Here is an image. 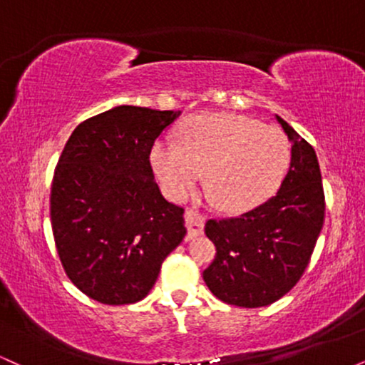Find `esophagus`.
Returning <instances> with one entry per match:
<instances>
[{"mask_svg": "<svg viewBox=\"0 0 365 365\" xmlns=\"http://www.w3.org/2000/svg\"><path fill=\"white\" fill-rule=\"evenodd\" d=\"M204 223H206V217L200 215V212L192 211V209H188V211L185 212V225L188 230V237L202 235Z\"/></svg>", "mask_w": 365, "mask_h": 365, "instance_id": "esophagus-1", "label": "esophagus"}]
</instances>
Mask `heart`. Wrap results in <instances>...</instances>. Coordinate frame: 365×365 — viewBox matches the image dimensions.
<instances>
[{"label": "heart", "instance_id": "obj_1", "mask_svg": "<svg viewBox=\"0 0 365 365\" xmlns=\"http://www.w3.org/2000/svg\"><path fill=\"white\" fill-rule=\"evenodd\" d=\"M182 144L161 137L150 166L163 192L182 202L206 170L207 195L228 212L249 211L282 185L292 159L283 130L233 113H202L183 123Z\"/></svg>", "mask_w": 365, "mask_h": 365}]
</instances>
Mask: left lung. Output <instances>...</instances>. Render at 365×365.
Here are the masks:
<instances>
[{
    "label": "left lung",
    "instance_id": "8db88e82",
    "mask_svg": "<svg viewBox=\"0 0 365 365\" xmlns=\"http://www.w3.org/2000/svg\"><path fill=\"white\" fill-rule=\"evenodd\" d=\"M292 159L274 197L228 220H209L216 257L204 271L207 288L237 307H266L295 287L307 267L322 223L324 190L316 150L276 115Z\"/></svg>",
    "mask_w": 365,
    "mask_h": 365
}]
</instances>
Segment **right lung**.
I'll use <instances>...</instances> for the list:
<instances>
[{"label": "right lung", "instance_id": "right-lung-1", "mask_svg": "<svg viewBox=\"0 0 365 365\" xmlns=\"http://www.w3.org/2000/svg\"><path fill=\"white\" fill-rule=\"evenodd\" d=\"M180 116L121 106L82 121L54 170L51 225L66 276L108 305L139 302L185 237L183 209L159 190L154 140Z\"/></svg>", "mask_w": 365, "mask_h": 365}]
</instances>
